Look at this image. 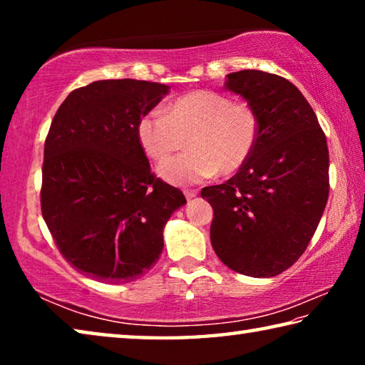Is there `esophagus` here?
I'll list each match as a JSON object with an SVG mask.
<instances>
[{"mask_svg": "<svg viewBox=\"0 0 365 365\" xmlns=\"http://www.w3.org/2000/svg\"><path fill=\"white\" fill-rule=\"evenodd\" d=\"M183 193L187 196V200H193V197L197 195V190H185Z\"/></svg>", "mask_w": 365, "mask_h": 365, "instance_id": "1", "label": "esophagus"}]
</instances>
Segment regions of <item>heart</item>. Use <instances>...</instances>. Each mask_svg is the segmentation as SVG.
Returning <instances> with one entry per match:
<instances>
[{"instance_id":"1","label":"heart","mask_w":365,"mask_h":365,"mask_svg":"<svg viewBox=\"0 0 365 365\" xmlns=\"http://www.w3.org/2000/svg\"><path fill=\"white\" fill-rule=\"evenodd\" d=\"M257 137L259 117L251 104L207 90L178 96L164 113L153 110L137 123L141 150L156 163L182 150L188 138L190 151L159 168V175L178 187L242 169Z\"/></svg>"}]
</instances>
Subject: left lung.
Wrapping results in <instances>:
<instances>
[{
    "label": "left lung",
    "mask_w": 365,
    "mask_h": 365,
    "mask_svg": "<svg viewBox=\"0 0 365 365\" xmlns=\"http://www.w3.org/2000/svg\"><path fill=\"white\" fill-rule=\"evenodd\" d=\"M225 88L259 117L246 164L201 190L214 209L211 243L238 274L267 279L306 251L329 200V148L311 104L287 78L262 71L228 73Z\"/></svg>",
    "instance_id": "obj_1"
}]
</instances>
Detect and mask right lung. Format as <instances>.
I'll use <instances>...</instances> for the list:
<instances>
[{
  "instance_id": "obj_1",
  "label": "right lung",
  "mask_w": 365,
  "mask_h": 365,
  "mask_svg": "<svg viewBox=\"0 0 365 365\" xmlns=\"http://www.w3.org/2000/svg\"><path fill=\"white\" fill-rule=\"evenodd\" d=\"M146 80H98L73 90L45 141L41 214L64 259L103 283L140 279L164 248V225L187 205L151 174L137 123L169 93Z\"/></svg>"
}]
</instances>
